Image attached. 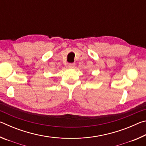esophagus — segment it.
Wrapping results in <instances>:
<instances>
[{"mask_svg": "<svg viewBox=\"0 0 146 146\" xmlns=\"http://www.w3.org/2000/svg\"><path fill=\"white\" fill-rule=\"evenodd\" d=\"M75 66V63H70L68 64V67L69 68H74Z\"/></svg>", "mask_w": 146, "mask_h": 146, "instance_id": "esophagus-1", "label": "esophagus"}]
</instances>
